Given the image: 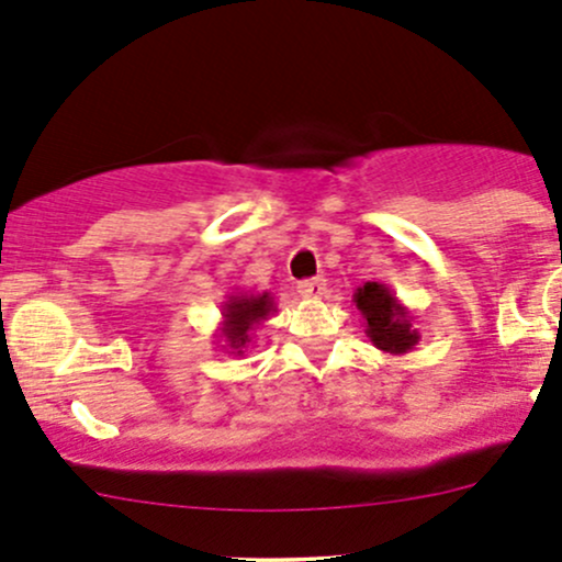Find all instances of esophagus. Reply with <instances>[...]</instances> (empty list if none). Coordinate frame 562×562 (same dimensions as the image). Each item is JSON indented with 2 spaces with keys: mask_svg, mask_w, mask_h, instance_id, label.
I'll return each mask as SVG.
<instances>
[{
  "mask_svg": "<svg viewBox=\"0 0 562 562\" xmlns=\"http://www.w3.org/2000/svg\"><path fill=\"white\" fill-rule=\"evenodd\" d=\"M300 297H307V300H318L321 294L326 292V283L324 279H311V281H302L297 286Z\"/></svg>",
  "mask_w": 562,
  "mask_h": 562,
  "instance_id": "esophagus-1",
  "label": "esophagus"
}]
</instances>
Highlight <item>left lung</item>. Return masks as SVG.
Instances as JSON below:
<instances>
[{
  "mask_svg": "<svg viewBox=\"0 0 562 562\" xmlns=\"http://www.w3.org/2000/svg\"><path fill=\"white\" fill-rule=\"evenodd\" d=\"M352 302L363 318L366 337L376 350L390 352V356H406L419 342L412 313L384 283L366 281L363 286L356 289Z\"/></svg>",
  "mask_w": 562,
  "mask_h": 562,
  "instance_id": "obj_1",
  "label": "left lung"
}]
</instances>
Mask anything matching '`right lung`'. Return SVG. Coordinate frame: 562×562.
Segmentation results:
<instances>
[{
  "mask_svg": "<svg viewBox=\"0 0 562 562\" xmlns=\"http://www.w3.org/2000/svg\"><path fill=\"white\" fill-rule=\"evenodd\" d=\"M276 313V300L270 292L249 294V292H233L223 302V321L217 326V342L228 356H244L251 342H255V331L260 329L265 321Z\"/></svg>",
  "mask_w": 562,
  "mask_h": 562,
  "instance_id": "right-lung-1",
  "label": "right lung"
}]
</instances>
